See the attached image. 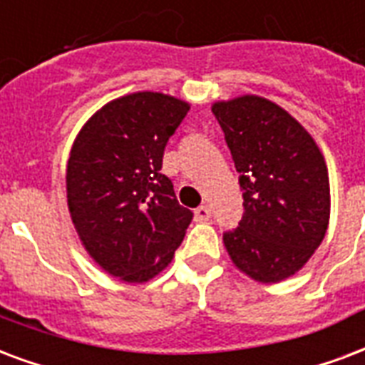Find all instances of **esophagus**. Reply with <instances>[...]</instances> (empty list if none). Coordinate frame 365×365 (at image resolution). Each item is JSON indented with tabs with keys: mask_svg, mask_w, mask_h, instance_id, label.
<instances>
[{
	"mask_svg": "<svg viewBox=\"0 0 365 365\" xmlns=\"http://www.w3.org/2000/svg\"><path fill=\"white\" fill-rule=\"evenodd\" d=\"M195 218L199 222H205V220L210 218V207L208 205H201V207L195 210Z\"/></svg>",
	"mask_w": 365,
	"mask_h": 365,
	"instance_id": "34e87169",
	"label": "esophagus"
}]
</instances>
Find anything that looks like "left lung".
Masks as SVG:
<instances>
[{
    "label": "left lung",
    "instance_id": "1",
    "mask_svg": "<svg viewBox=\"0 0 365 365\" xmlns=\"http://www.w3.org/2000/svg\"><path fill=\"white\" fill-rule=\"evenodd\" d=\"M243 191V220L224 233L239 272L258 283L294 275L329 226L331 193L325 158L306 128L260 96L216 101Z\"/></svg>",
    "mask_w": 365,
    "mask_h": 365
}]
</instances>
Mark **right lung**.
<instances>
[{
  "label": "right lung",
  "instance_id": "add662e5",
  "mask_svg": "<svg viewBox=\"0 0 365 365\" xmlns=\"http://www.w3.org/2000/svg\"><path fill=\"white\" fill-rule=\"evenodd\" d=\"M187 101L138 91L103 105L72 143L66 202L86 252L108 275L145 283L174 258L193 212L160 174Z\"/></svg>",
  "mask_w": 365,
  "mask_h": 365
}]
</instances>
